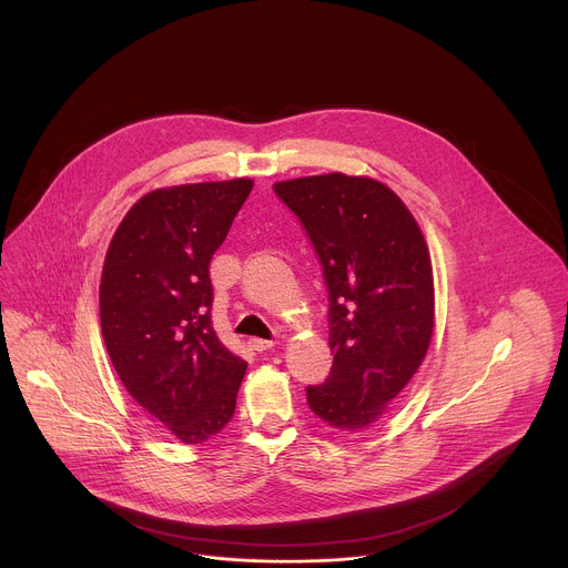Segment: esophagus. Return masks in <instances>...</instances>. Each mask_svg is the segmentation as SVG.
Masks as SVG:
<instances>
[{"label": "esophagus", "instance_id": "obj_1", "mask_svg": "<svg viewBox=\"0 0 568 568\" xmlns=\"http://www.w3.org/2000/svg\"><path fill=\"white\" fill-rule=\"evenodd\" d=\"M273 345H275V341H264V338H257V336L248 338V347H253L255 352H264V349H271Z\"/></svg>", "mask_w": 568, "mask_h": 568}]
</instances>
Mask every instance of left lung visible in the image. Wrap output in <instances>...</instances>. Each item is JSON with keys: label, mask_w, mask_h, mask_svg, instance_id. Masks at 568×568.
Instances as JSON below:
<instances>
[{"label": "left lung", "mask_w": 568, "mask_h": 568, "mask_svg": "<svg viewBox=\"0 0 568 568\" xmlns=\"http://www.w3.org/2000/svg\"><path fill=\"white\" fill-rule=\"evenodd\" d=\"M324 266L329 349L324 385L306 387L327 426L369 428L422 365L435 325L433 266L400 196L369 176L329 172L280 181Z\"/></svg>", "instance_id": "8db88e82"}]
</instances>
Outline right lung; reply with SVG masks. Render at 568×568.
Wrapping results in <instances>:
<instances>
[{"label":"right lung","instance_id":"right-lung-1","mask_svg":"<svg viewBox=\"0 0 568 568\" xmlns=\"http://www.w3.org/2000/svg\"><path fill=\"white\" fill-rule=\"evenodd\" d=\"M251 179L144 194L118 225L100 280V325L131 394L183 444H203L236 410L246 363L212 327L210 260Z\"/></svg>","mask_w":568,"mask_h":568}]
</instances>
